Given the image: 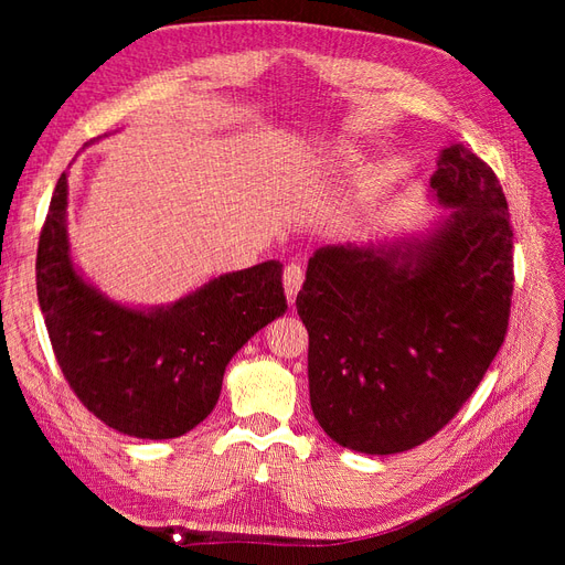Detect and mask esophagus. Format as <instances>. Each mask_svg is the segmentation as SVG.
<instances>
[{
	"label": "esophagus",
	"instance_id": "esophagus-1",
	"mask_svg": "<svg viewBox=\"0 0 565 565\" xmlns=\"http://www.w3.org/2000/svg\"><path fill=\"white\" fill-rule=\"evenodd\" d=\"M303 285V268L299 264H289L285 266V273H282V287H285V297L289 303L297 301V295L299 289Z\"/></svg>",
	"mask_w": 565,
	"mask_h": 565
}]
</instances>
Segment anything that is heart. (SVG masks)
Returning <instances> with one entry per match:
<instances>
[{
    "label": "heart",
    "instance_id": "1",
    "mask_svg": "<svg viewBox=\"0 0 565 565\" xmlns=\"http://www.w3.org/2000/svg\"><path fill=\"white\" fill-rule=\"evenodd\" d=\"M328 162H330L332 167H341V164H344V156H341L339 150H332V152H330V158H328Z\"/></svg>",
    "mask_w": 565,
    "mask_h": 565
}]
</instances>
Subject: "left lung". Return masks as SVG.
Masks as SVG:
<instances>
[{"label": "left lung", "mask_w": 565, "mask_h": 565, "mask_svg": "<svg viewBox=\"0 0 565 565\" xmlns=\"http://www.w3.org/2000/svg\"><path fill=\"white\" fill-rule=\"evenodd\" d=\"M426 228L313 252L297 313L309 393L341 448L396 455L446 426L498 355L514 289L502 185L469 148L438 152Z\"/></svg>", "instance_id": "left-lung-1"}]
</instances>
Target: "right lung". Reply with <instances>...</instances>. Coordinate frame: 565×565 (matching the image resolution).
I'll use <instances>...</instances> for the list:
<instances>
[{
    "label": "right lung",
    "mask_w": 565,
    "mask_h": 565,
    "mask_svg": "<svg viewBox=\"0 0 565 565\" xmlns=\"http://www.w3.org/2000/svg\"><path fill=\"white\" fill-rule=\"evenodd\" d=\"M38 299L84 407L110 429L150 440L195 429L218 401L231 358L287 311L276 259L210 278L172 303L139 306L100 292L73 256L67 172L40 235Z\"/></svg>",
    "instance_id": "obj_1"
}]
</instances>
